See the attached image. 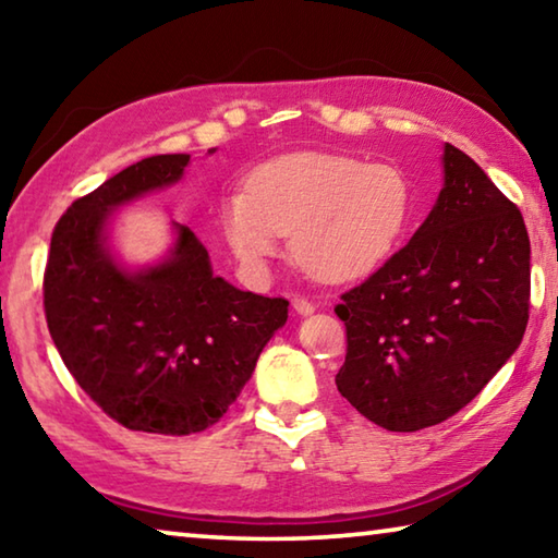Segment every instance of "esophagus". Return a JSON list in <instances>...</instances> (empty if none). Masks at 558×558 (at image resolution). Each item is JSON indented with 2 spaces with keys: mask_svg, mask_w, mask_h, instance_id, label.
<instances>
[{
  "mask_svg": "<svg viewBox=\"0 0 558 558\" xmlns=\"http://www.w3.org/2000/svg\"><path fill=\"white\" fill-rule=\"evenodd\" d=\"M292 313H295V315H313L315 305L307 298H292Z\"/></svg>",
  "mask_w": 558,
  "mask_h": 558,
  "instance_id": "obj_1",
  "label": "esophagus"
}]
</instances>
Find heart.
<instances>
[{"instance_id":"1","label":"heart","mask_w":558,"mask_h":558,"mask_svg":"<svg viewBox=\"0 0 558 558\" xmlns=\"http://www.w3.org/2000/svg\"><path fill=\"white\" fill-rule=\"evenodd\" d=\"M409 216L411 184L401 169L327 153L272 159L219 204L221 233L243 266L266 268L290 233L298 266L329 282L372 272Z\"/></svg>"}]
</instances>
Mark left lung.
Masks as SVG:
<instances>
[{
	"instance_id": "1",
	"label": "left lung",
	"mask_w": 558,
	"mask_h": 558,
	"mask_svg": "<svg viewBox=\"0 0 558 558\" xmlns=\"http://www.w3.org/2000/svg\"><path fill=\"white\" fill-rule=\"evenodd\" d=\"M446 184L413 239L335 307L337 389L376 426L448 421L514 354L529 323V233L483 169L446 145Z\"/></svg>"
}]
</instances>
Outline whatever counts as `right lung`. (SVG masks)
Instances as JSON below:
<instances>
[{"label":"right lung","mask_w":558,"mask_h":558,"mask_svg":"<svg viewBox=\"0 0 558 558\" xmlns=\"http://www.w3.org/2000/svg\"><path fill=\"white\" fill-rule=\"evenodd\" d=\"M186 162L145 157L75 199L44 270L46 325L65 369L120 426L162 436L202 433L229 411L290 305L216 278L189 226L155 268L128 272L110 258V211L174 184Z\"/></svg>","instance_id":"right-lung-1"}]
</instances>
